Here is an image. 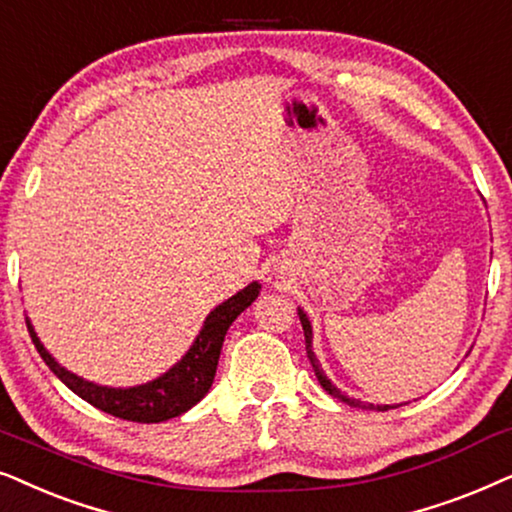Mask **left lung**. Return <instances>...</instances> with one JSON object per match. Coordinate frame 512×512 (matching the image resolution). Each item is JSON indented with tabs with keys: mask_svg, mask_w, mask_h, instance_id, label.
Instances as JSON below:
<instances>
[{
	"mask_svg": "<svg viewBox=\"0 0 512 512\" xmlns=\"http://www.w3.org/2000/svg\"><path fill=\"white\" fill-rule=\"evenodd\" d=\"M297 313H299V320H302V330H304V339H306V356H309V360H311V367H313V372H316L320 386H323L325 391L332 395V398H337L339 403H346V405H351V407H370V410H379V412H386V410H393V407H398V405H377V407H374V405H363V403H360V400H353V398H349V395H344L342 391H339V388L332 384L330 379L325 377V372L320 370L316 356H313V351H311L313 332H311L309 318H306V313L302 309H297Z\"/></svg>",
	"mask_w": 512,
	"mask_h": 512,
	"instance_id": "left-lung-1",
	"label": "left lung"
}]
</instances>
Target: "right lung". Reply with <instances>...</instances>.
<instances>
[{"label": "right lung", "mask_w": 512, "mask_h": 512, "mask_svg": "<svg viewBox=\"0 0 512 512\" xmlns=\"http://www.w3.org/2000/svg\"><path fill=\"white\" fill-rule=\"evenodd\" d=\"M260 288V283L252 281L248 288L236 292L234 297H229L227 302H222L220 306H215V309L208 313L199 337L194 339V344L189 346V351L182 356V360H177L168 372H163L161 377H156L154 381H147V384L131 388L100 386L93 384V381L77 377V374L70 370H65V367L44 349V344L39 342L30 318H25V323L27 330H30L34 346H37L39 356L44 358V363L49 365L51 372L56 374L72 393H77L81 400H86V403H91L102 412L112 414V417L138 421V424H159V421H168L173 417H180V414H185L187 410H192L203 395L208 393V388L213 386L215 379L224 335H227L229 325L255 302L257 295H260Z\"/></svg>", "instance_id": "right-lung-1"}]
</instances>
